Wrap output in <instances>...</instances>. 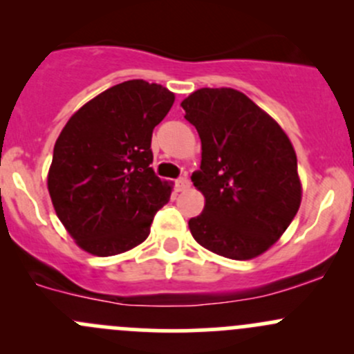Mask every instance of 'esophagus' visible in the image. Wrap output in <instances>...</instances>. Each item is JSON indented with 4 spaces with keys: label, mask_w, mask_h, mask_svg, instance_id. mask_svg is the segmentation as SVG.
<instances>
[{
    "label": "esophagus",
    "mask_w": 354,
    "mask_h": 354,
    "mask_svg": "<svg viewBox=\"0 0 354 354\" xmlns=\"http://www.w3.org/2000/svg\"><path fill=\"white\" fill-rule=\"evenodd\" d=\"M190 188V180L188 178H180V180H176V190L178 192H185Z\"/></svg>",
    "instance_id": "obj_1"
}]
</instances>
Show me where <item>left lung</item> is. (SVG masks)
Returning a JSON list of instances; mask_svg holds the SVG:
<instances>
[{
    "instance_id": "left-lung-1",
    "label": "left lung",
    "mask_w": 354,
    "mask_h": 354,
    "mask_svg": "<svg viewBox=\"0 0 354 354\" xmlns=\"http://www.w3.org/2000/svg\"><path fill=\"white\" fill-rule=\"evenodd\" d=\"M181 108L202 142L200 171L192 181L205 205L188 221L192 236L226 259L262 255L283 236L301 203L296 152L286 131L230 87L198 88Z\"/></svg>"
}]
</instances>
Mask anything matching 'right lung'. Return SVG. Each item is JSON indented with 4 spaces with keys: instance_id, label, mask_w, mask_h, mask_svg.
Masks as SVG:
<instances>
[{
    "instance_id": "obj_1",
    "label": "right lung",
    "mask_w": 354,
    "mask_h": 354,
    "mask_svg": "<svg viewBox=\"0 0 354 354\" xmlns=\"http://www.w3.org/2000/svg\"><path fill=\"white\" fill-rule=\"evenodd\" d=\"M174 94L128 80L85 102L59 133L48 173L56 216L87 253L111 257L147 240L169 181L151 167L152 130Z\"/></svg>"
}]
</instances>
